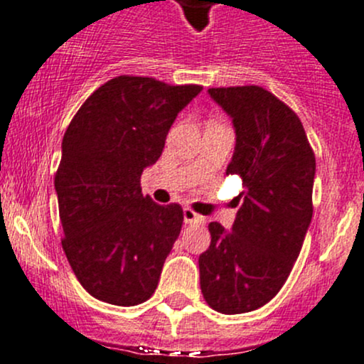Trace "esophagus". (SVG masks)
<instances>
[{
  "label": "esophagus",
  "instance_id": "obj_1",
  "mask_svg": "<svg viewBox=\"0 0 364 364\" xmlns=\"http://www.w3.org/2000/svg\"><path fill=\"white\" fill-rule=\"evenodd\" d=\"M183 223L186 224H201L203 217L194 212L193 208H183Z\"/></svg>",
  "mask_w": 364,
  "mask_h": 364
}]
</instances>
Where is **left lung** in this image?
<instances>
[{"label": "left lung", "mask_w": 364, "mask_h": 364, "mask_svg": "<svg viewBox=\"0 0 364 364\" xmlns=\"http://www.w3.org/2000/svg\"><path fill=\"white\" fill-rule=\"evenodd\" d=\"M233 119L237 145L226 175H240L243 198L231 231L210 223V247L198 259L208 306L245 314L286 284L312 220L316 156L298 115L259 85L212 87Z\"/></svg>", "instance_id": "8db88e82"}]
</instances>
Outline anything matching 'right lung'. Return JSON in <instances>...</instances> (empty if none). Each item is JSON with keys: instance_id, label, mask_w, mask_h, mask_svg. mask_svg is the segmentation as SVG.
<instances>
[{"instance_id": "1", "label": "right lung", "mask_w": 364, "mask_h": 364, "mask_svg": "<svg viewBox=\"0 0 364 364\" xmlns=\"http://www.w3.org/2000/svg\"><path fill=\"white\" fill-rule=\"evenodd\" d=\"M201 89L121 75L96 89L71 119L54 178L61 243L75 277L96 299L133 306L154 294L183 212L144 196L140 177Z\"/></svg>"}]
</instances>
